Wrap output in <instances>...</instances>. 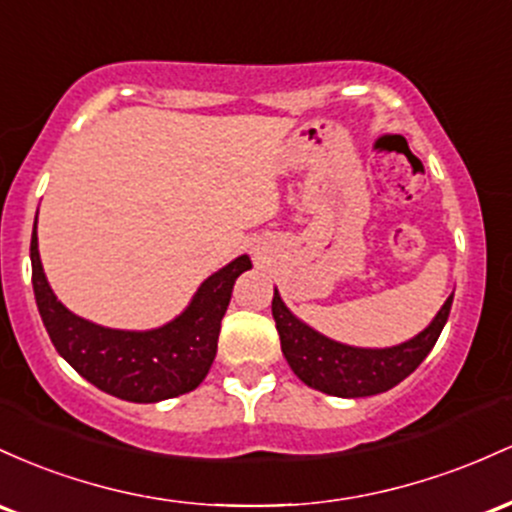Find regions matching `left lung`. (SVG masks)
Masks as SVG:
<instances>
[{"label": "left lung", "instance_id": "8db88e82", "mask_svg": "<svg viewBox=\"0 0 512 512\" xmlns=\"http://www.w3.org/2000/svg\"><path fill=\"white\" fill-rule=\"evenodd\" d=\"M452 295L421 333L389 348H358L324 336L287 309L280 292H273V319L287 365L307 387L319 392L358 399L382 394L411 375L426 360L447 324Z\"/></svg>", "mask_w": 512, "mask_h": 512}]
</instances>
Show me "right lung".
I'll return each instance as SVG.
<instances>
[{
  "label": "right lung",
  "mask_w": 512,
  "mask_h": 512,
  "mask_svg": "<svg viewBox=\"0 0 512 512\" xmlns=\"http://www.w3.org/2000/svg\"><path fill=\"white\" fill-rule=\"evenodd\" d=\"M31 268L40 319L57 353L101 392L135 404H157L193 392L205 380L217 355L234 280L249 271L251 258L244 254L212 273L179 317L147 331L108 329L77 317L57 300L40 263L36 225Z\"/></svg>",
  "instance_id": "right-lung-1"
}]
</instances>
